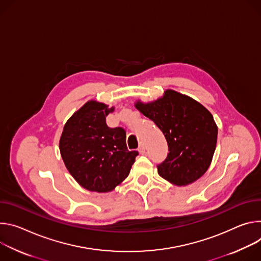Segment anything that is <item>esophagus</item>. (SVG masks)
I'll return each instance as SVG.
<instances>
[{"instance_id": "esophagus-1", "label": "esophagus", "mask_w": 261, "mask_h": 261, "mask_svg": "<svg viewBox=\"0 0 261 261\" xmlns=\"http://www.w3.org/2000/svg\"><path fill=\"white\" fill-rule=\"evenodd\" d=\"M139 152H140V154H144V153H145V146H144L143 145V144H141V145L139 146Z\"/></svg>"}]
</instances>
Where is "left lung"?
I'll use <instances>...</instances> for the list:
<instances>
[{"label": "left lung", "mask_w": 261, "mask_h": 261, "mask_svg": "<svg viewBox=\"0 0 261 261\" xmlns=\"http://www.w3.org/2000/svg\"><path fill=\"white\" fill-rule=\"evenodd\" d=\"M135 107L163 132L169 153L158 165L161 177L187 186L207 171L217 145L218 127L211 112L195 99L174 90L148 103Z\"/></svg>", "instance_id": "1"}]
</instances>
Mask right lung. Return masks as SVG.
I'll use <instances>...</instances> for the list:
<instances>
[{"mask_svg": "<svg viewBox=\"0 0 261 261\" xmlns=\"http://www.w3.org/2000/svg\"><path fill=\"white\" fill-rule=\"evenodd\" d=\"M114 111L102 102H86L64 125L59 148L72 177L86 190L111 192L129 174L138 151L126 147L122 127H110L107 116Z\"/></svg>", "mask_w": 261, "mask_h": 261, "instance_id": "right-lung-1", "label": "right lung"}]
</instances>
